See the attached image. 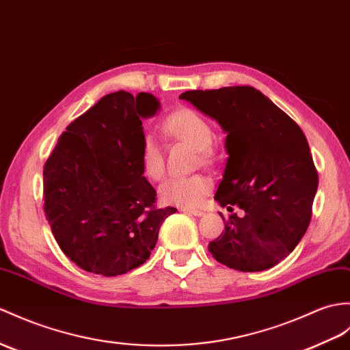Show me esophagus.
<instances>
[{"mask_svg":"<svg viewBox=\"0 0 350 350\" xmlns=\"http://www.w3.org/2000/svg\"><path fill=\"white\" fill-rule=\"evenodd\" d=\"M182 212H185V213H189V215H192V216H202L204 215V212H202L201 208H180Z\"/></svg>","mask_w":350,"mask_h":350,"instance_id":"1","label":"esophagus"}]
</instances>
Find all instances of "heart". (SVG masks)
<instances>
[{
    "label": "heart",
    "mask_w": 350,
    "mask_h": 350,
    "mask_svg": "<svg viewBox=\"0 0 350 350\" xmlns=\"http://www.w3.org/2000/svg\"><path fill=\"white\" fill-rule=\"evenodd\" d=\"M164 134L174 140L191 144L198 150L201 161L213 159V126L210 122L189 107H180L164 120ZM140 165L143 174L150 180H161L165 173V162L157 138L146 134L140 144ZM212 191V180L202 174L172 177L159 188V197L165 204L191 208L198 206Z\"/></svg>",
    "instance_id": "obj_1"
}]
</instances>
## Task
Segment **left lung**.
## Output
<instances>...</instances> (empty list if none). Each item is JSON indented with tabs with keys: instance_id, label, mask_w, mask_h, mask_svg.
Masks as SVG:
<instances>
[{
	"instance_id": "1",
	"label": "left lung",
	"mask_w": 350,
	"mask_h": 350,
	"mask_svg": "<svg viewBox=\"0 0 350 350\" xmlns=\"http://www.w3.org/2000/svg\"><path fill=\"white\" fill-rule=\"evenodd\" d=\"M182 100L216 119L226 135V161L215 200L245 210L224 219L208 252L232 270L262 271L285 259L312 219L318 170L295 120L252 86L186 91ZM222 216V215H221Z\"/></svg>"
}]
</instances>
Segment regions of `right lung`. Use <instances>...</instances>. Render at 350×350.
I'll return each instance as SVG.
<instances>
[{"mask_svg": "<svg viewBox=\"0 0 350 350\" xmlns=\"http://www.w3.org/2000/svg\"><path fill=\"white\" fill-rule=\"evenodd\" d=\"M159 109L152 94L118 91L72 120L43 168L44 215L72 262L105 278L140 267L174 207L158 208L143 177L142 119Z\"/></svg>", "mask_w": 350, "mask_h": 350, "instance_id": "obj_1", "label": "right lung"}]
</instances>
